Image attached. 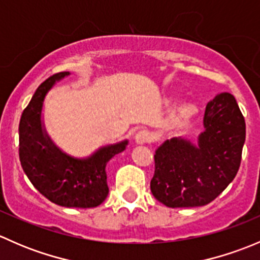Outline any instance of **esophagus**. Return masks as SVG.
<instances>
[{
  "mask_svg": "<svg viewBox=\"0 0 260 260\" xmlns=\"http://www.w3.org/2000/svg\"><path fill=\"white\" fill-rule=\"evenodd\" d=\"M149 141H151V136H149V133L145 129L140 131L135 137V142L137 143V145H146Z\"/></svg>",
  "mask_w": 260,
  "mask_h": 260,
  "instance_id": "1",
  "label": "esophagus"
}]
</instances>
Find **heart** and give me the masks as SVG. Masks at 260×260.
<instances>
[{"instance_id":"heart-1","label":"heart","mask_w":260,"mask_h":260,"mask_svg":"<svg viewBox=\"0 0 260 260\" xmlns=\"http://www.w3.org/2000/svg\"><path fill=\"white\" fill-rule=\"evenodd\" d=\"M166 102L167 103H172L174 98L167 99ZM196 113H198V107H196V104H193L192 102L183 101L172 109L171 114H170V120L174 124H185L188 120L192 119Z\"/></svg>"}]
</instances>
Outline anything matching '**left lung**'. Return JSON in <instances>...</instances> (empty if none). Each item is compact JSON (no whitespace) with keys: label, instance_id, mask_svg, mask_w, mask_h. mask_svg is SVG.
Instances as JSON below:
<instances>
[{"label":"left lung","instance_id":"8db88e82","mask_svg":"<svg viewBox=\"0 0 260 260\" xmlns=\"http://www.w3.org/2000/svg\"><path fill=\"white\" fill-rule=\"evenodd\" d=\"M198 143L166 140L154 153L151 192L169 208L204 206L237 176L245 142V120L234 95L220 93L206 106Z\"/></svg>","mask_w":260,"mask_h":260}]
</instances>
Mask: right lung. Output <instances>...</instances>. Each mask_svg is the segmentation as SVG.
<instances>
[{"label":"right lung","mask_w":260,"mask_h":260,"mask_svg":"<svg viewBox=\"0 0 260 260\" xmlns=\"http://www.w3.org/2000/svg\"><path fill=\"white\" fill-rule=\"evenodd\" d=\"M69 73H59L36 89L18 125L21 166L39 192L65 208H95L108 196L107 164L125 149L128 141L99 147L78 158L65 153L50 138L43 120V107L50 89Z\"/></svg>","instance_id":"right-lung-1"}]
</instances>
